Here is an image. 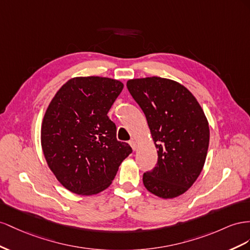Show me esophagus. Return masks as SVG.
Segmentation results:
<instances>
[{
	"instance_id": "esophagus-1",
	"label": "esophagus",
	"mask_w": 250,
	"mask_h": 250,
	"mask_svg": "<svg viewBox=\"0 0 250 250\" xmlns=\"http://www.w3.org/2000/svg\"><path fill=\"white\" fill-rule=\"evenodd\" d=\"M129 144H130V146H132V148L134 149V151H136V149H137V144H136V142H135V141L132 139V140L129 141Z\"/></svg>"
}]
</instances>
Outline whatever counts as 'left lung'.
I'll return each mask as SVG.
<instances>
[{
	"label": "left lung",
	"instance_id": "1",
	"mask_svg": "<svg viewBox=\"0 0 250 250\" xmlns=\"http://www.w3.org/2000/svg\"><path fill=\"white\" fill-rule=\"evenodd\" d=\"M147 120L158 153L156 167L144 174L146 188L157 197L184 194L202 172L209 145L208 121L183 84L158 76L126 83Z\"/></svg>",
	"mask_w": 250,
	"mask_h": 250
}]
</instances>
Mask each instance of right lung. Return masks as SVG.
<instances>
[{
	"instance_id": "1",
	"label": "right lung",
	"mask_w": 250,
	"mask_h": 250,
	"mask_svg": "<svg viewBox=\"0 0 250 250\" xmlns=\"http://www.w3.org/2000/svg\"><path fill=\"white\" fill-rule=\"evenodd\" d=\"M124 83L109 77H73L56 92L42 118L41 144L47 165L63 188L92 196L110 187L132 153L116 138L108 117Z\"/></svg>"
}]
</instances>
